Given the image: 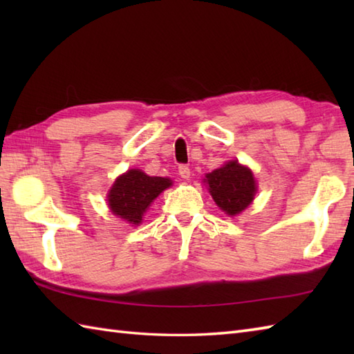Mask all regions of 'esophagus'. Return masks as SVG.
<instances>
[{"mask_svg": "<svg viewBox=\"0 0 354 354\" xmlns=\"http://www.w3.org/2000/svg\"><path fill=\"white\" fill-rule=\"evenodd\" d=\"M178 171H179V176H181L183 179H189L190 178V169H189V165H185V164H181L178 167Z\"/></svg>", "mask_w": 354, "mask_h": 354, "instance_id": "1", "label": "esophagus"}]
</instances>
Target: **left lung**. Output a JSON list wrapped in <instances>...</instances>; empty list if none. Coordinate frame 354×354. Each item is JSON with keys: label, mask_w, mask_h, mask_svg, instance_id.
<instances>
[{"label": "left lung", "mask_w": 354, "mask_h": 354, "mask_svg": "<svg viewBox=\"0 0 354 354\" xmlns=\"http://www.w3.org/2000/svg\"><path fill=\"white\" fill-rule=\"evenodd\" d=\"M208 190L217 205L230 216L242 213L257 192L254 175L237 161H230L205 176Z\"/></svg>", "instance_id": "obj_1"}]
</instances>
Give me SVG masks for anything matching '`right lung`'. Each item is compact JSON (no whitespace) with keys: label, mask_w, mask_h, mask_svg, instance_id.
I'll use <instances>...</instances> for the list:
<instances>
[{"label":"right lung","mask_w":354,"mask_h":354,"mask_svg":"<svg viewBox=\"0 0 354 354\" xmlns=\"http://www.w3.org/2000/svg\"><path fill=\"white\" fill-rule=\"evenodd\" d=\"M170 185L171 181L167 178L147 176L145 171L132 169L112 185L108 194L111 212L127 222L138 225L147 207Z\"/></svg>","instance_id":"1"}]
</instances>
